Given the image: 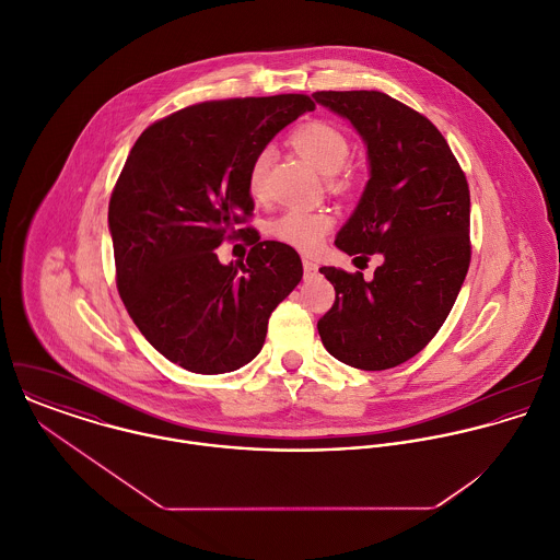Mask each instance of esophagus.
<instances>
[{
	"mask_svg": "<svg viewBox=\"0 0 560 560\" xmlns=\"http://www.w3.org/2000/svg\"><path fill=\"white\" fill-rule=\"evenodd\" d=\"M302 265H304V278H313V276H317L319 265H317L315 260H311V258H302Z\"/></svg>",
	"mask_w": 560,
	"mask_h": 560,
	"instance_id": "obj_1",
	"label": "esophagus"
}]
</instances>
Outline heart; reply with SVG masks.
I'll use <instances>...</instances> for the list:
<instances>
[{
  "label": "heart",
  "instance_id": "heart-1",
  "mask_svg": "<svg viewBox=\"0 0 560 560\" xmlns=\"http://www.w3.org/2000/svg\"><path fill=\"white\" fill-rule=\"evenodd\" d=\"M293 149L311 161L323 174H338L351 158V144L347 136L323 120L306 122L298 127L291 136ZM271 165V151L262 149L254 155L247 167V189L252 196H262L267 185V172ZM334 218L325 211H304L291 209L271 222V235L295 249L313 252L325 240Z\"/></svg>",
  "mask_w": 560,
  "mask_h": 560
}]
</instances>
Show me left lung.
<instances>
[{
	"label": "left lung",
	"mask_w": 560,
	"mask_h": 560,
	"mask_svg": "<svg viewBox=\"0 0 560 560\" xmlns=\"http://www.w3.org/2000/svg\"><path fill=\"white\" fill-rule=\"evenodd\" d=\"M313 96L358 129L371 161L336 245L384 256L373 280L320 267L336 291L317 323L320 340L353 369L386 371L429 345L462 291L472 256L468 180L438 127L397 98L377 90Z\"/></svg>",
	"instance_id": "8db88e82"
}]
</instances>
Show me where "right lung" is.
<instances>
[{
  "mask_svg": "<svg viewBox=\"0 0 560 560\" xmlns=\"http://www.w3.org/2000/svg\"><path fill=\"white\" fill-rule=\"evenodd\" d=\"M315 101L306 94L205 101L142 131L109 198L116 287L129 317L170 362L200 375L258 355L276 306L304 276L300 254L258 241L245 262L215 247L254 229L247 167Z\"/></svg>",
  "mask_w": 560,
  "mask_h": 560,
  "instance_id": "right-lung-1",
  "label": "right lung"
}]
</instances>
